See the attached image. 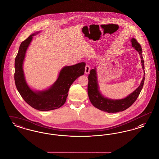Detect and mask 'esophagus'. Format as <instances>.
<instances>
[{
	"mask_svg": "<svg viewBox=\"0 0 159 159\" xmlns=\"http://www.w3.org/2000/svg\"><path fill=\"white\" fill-rule=\"evenodd\" d=\"M90 70H91V68H90L89 66L86 65V66H85V70H84V73H85V74H86V75L89 74V72H90Z\"/></svg>",
	"mask_w": 159,
	"mask_h": 159,
	"instance_id": "esophagus-1",
	"label": "esophagus"
}]
</instances>
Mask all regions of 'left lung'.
Here are the masks:
<instances>
[{
  "label": "left lung",
  "mask_w": 159,
  "mask_h": 159,
  "mask_svg": "<svg viewBox=\"0 0 159 159\" xmlns=\"http://www.w3.org/2000/svg\"><path fill=\"white\" fill-rule=\"evenodd\" d=\"M130 41L132 42V46L134 48V49L140 55L142 68L144 70L143 79L139 86L126 98L120 99H113L107 98L101 93L99 90L98 82L97 68L95 67L93 69H92L90 71V74L88 76V96L92 104L101 111H104L109 113H113L123 111L126 110L134 103L143 89L145 80V71L142 48L135 39L132 38L131 39Z\"/></svg>",
  "instance_id": "8db88e82"
}]
</instances>
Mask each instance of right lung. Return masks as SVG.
<instances>
[{
  "mask_svg": "<svg viewBox=\"0 0 159 159\" xmlns=\"http://www.w3.org/2000/svg\"><path fill=\"white\" fill-rule=\"evenodd\" d=\"M39 33L32 34L20 46L15 60L14 79L17 90L29 105L39 111H49L64 104L70 87L77 77L84 75L86 64L83 62L64 67L61 70L57 80L47 89L34 91L31 89L25 79L23 63L33 36Z\"/></svg>",
  "mask_w": 159,
  "mask_h": 159,
  "instance_id": "1",
  "label": "right lung"
}]
</instances>
